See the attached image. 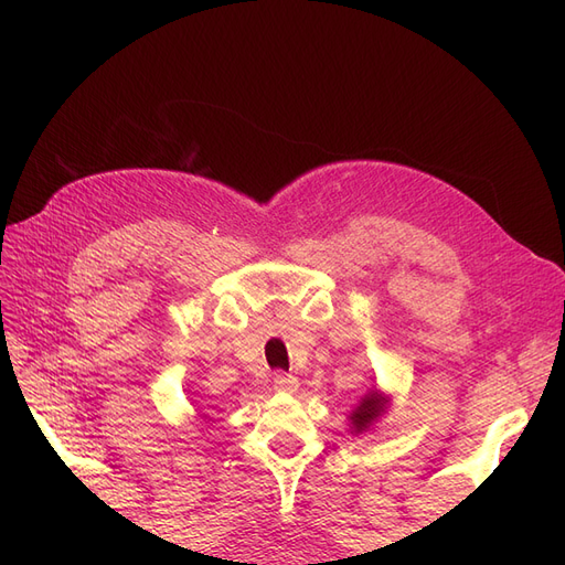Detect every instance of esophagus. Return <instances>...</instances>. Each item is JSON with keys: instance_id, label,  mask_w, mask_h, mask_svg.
<instances>
[{"instance_id": "obj_1", "label": "esophagus", "mask_w": 565, "mask_h": 565, "mask_svg": "<svg viewBox=\"0 0 565 565\" xmlns=\"http://www.w3.org/2000/svg\"><path fill=\"white\" fill-rule=\"evenodd\" d=\"M273 386H276L278 391L295 393V391L299 388V380L295 377V374H285V372H278L276 377H273Z\"/></svg>"}]
</instances>
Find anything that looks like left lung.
Instances as JSON below:
<instances>
[{
	"label": "left lung",
	"mask_w": 565,
	"mask_h": 565,
	"mask_svg": "<svg viewBox=\"0 0 565 565\" xmlns=\"http://www.w3.org/2000/svg\"><path fill=\"white\" fill-rule=\"evenodd\" d=\"M386 405H388V396H384V393H380L377 388L365 393L361 403H358L349 415L351 431H355V434L367 431L370 426L386 413Z\"/></svg>",
	"instance_id": "1"
}]
</instances>
